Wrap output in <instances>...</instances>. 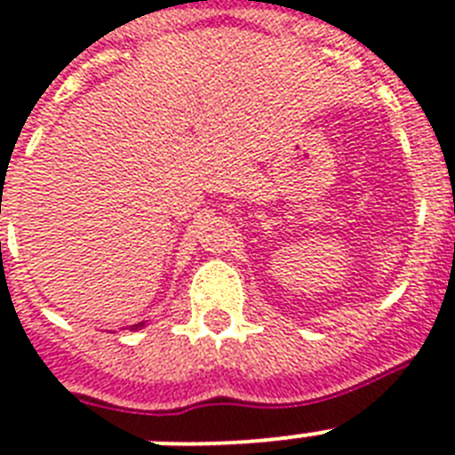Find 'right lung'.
Here are the masks:
<instances>
[{"instance_id": "1", "label": "right lung", "mask_w": 455, "mask_h": 455, "mask_svg": "<svg viewBox=\"0 0 455 455\" xmlns=\"http://www.w3.org/2000/svg\"><path fill=\"white\" fill-rule=\"evenodd\" d=\"M140 327H144V323H138V324H132V330H140Z\"/></svg>"}]
</instances>
